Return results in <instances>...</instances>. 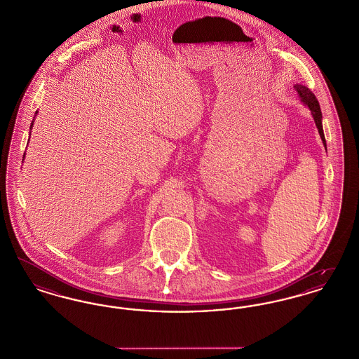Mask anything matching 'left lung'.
Here are the masks:
<instances>
[{
  "label": "left lung",
  "mask_w": 359,
  "mask_h": 359,
  "mask_svg": "<svg viewBox=\"0 0 359 359\" xmlns=\"http://www.w3.org/2000/svg\"><path fill=\"white\" fill-rule=\"evenodd\" d=\"M294 88L297 90V93H299L302 101L306 103L308 106V109L311 110L312 117H313L315 123H316V126H318L319 135L322 137V141H323V144H325V133H323V126H322V110H320V104L318 102L316 97L313 95V93H312L308 87H306V86L297 85L294 86Z\"/></svg>",
  "instance_id": "1"
}]
</instances>
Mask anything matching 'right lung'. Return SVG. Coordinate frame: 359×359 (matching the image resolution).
I'll return each mask as SVG.
<instances>
[{"mask_svg": "<svg viewBox=\"0 0 359 359\" xmlns=\"http://www.w3.org/2000/svg\"><path fill=\"white\" fill-rule=\"evenodd\" d=\"M32 125H34V121H32V123H31V128H32Z\"/></svg>", "mask_w": 359, "mask_h": 359, "instance_id": "add662e5", "label": "right lung"}]
</instances>
